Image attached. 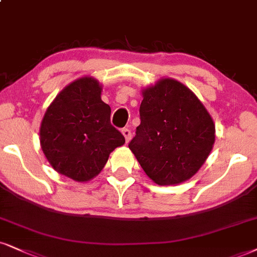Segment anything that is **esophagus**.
<instances>
[{
  "instance_id": "34e87169",
  "label": "esophagus",
  "mask_w": 257,
  "mask_h": 257,
  "mask_svg": "<svg viewBox=\"0 0 257 257\" xmlns=\"http://www.w3.org/2000/svg\"><path fill=\"white\" fill-rule=\"evenodd\" d=\"M121 132H122L123 137H125V141H126V143H128V142H130V139H131V136H132L131 131H130L128 128H122V130H121Z\"/></svg>"
}]
</instances>
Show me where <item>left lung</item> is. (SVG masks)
Listing matches in <instances>:
<instances>
[{
  "mask_svg": "<svg viewBox=\"0 0 257 257\" xmlns=\"http://www.w3.org/2000/svg\"><path fill=\"white\" fill-rule=\"evenodd\" d=\"M142 94L141 125L130 150L157 185L187 181L213 148L216 127L210 113L189 88L173 78H162Z\"/></svg>",
  "mask_w": 257,
  "mask_h": 257,
  "instance_id": "1",
  "label": "left lung"
}]
</instances>
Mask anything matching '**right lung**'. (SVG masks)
<instances>
[{
	"mask_svg": "<svg viewBox=\"0 0 257 257\" xmlns=\"http://www.w3.org/2000/svg\"><path fill=\"white\" fill-rule=\"evenodd\" d=\"M101 87L85 76L63 89L46 109L40 125L41 150L53 169L78 182L102 170L109 154L125 143L110 123V107Z\"/></svg>",
	"mask_w": 257,
	"mask_h": 257,
	"instance_id": "right-lung-1",
	"label": "right lung"
}]
</instances>
